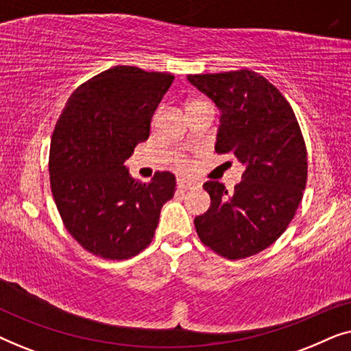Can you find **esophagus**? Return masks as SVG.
<instances>
[{"label": "esophagus", "instance_id": "esophagus-1", "mask_svg": "<svg viewBox=\"0 0 351 351\" xmlns=\"http://www.w3.org/2000/svg\"><path fill=\"white\" fill-rule=\"evenodd\" d=\"M198 184H196L195 180H189L185 179V177H180V179H177V186H179L180 190H189V189H193V186H196Z\"/></svg>", "mask_w": 351, "mask_h": 351}]
</instances>
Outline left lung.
I'll return each mask as SVG.
<instances>
[{
    "mask_svg": "<svg viewBox=\"0 0 351 351\" xmlns=\"http://www.w3.org/2000/svg\"><path fill=\"white\" fill-rule=\"evenodd\" d=\"M219 108L215 152L234 155L244 171L230 191L217 180L196 215V233L222 257L244 258L271 246L294 219L306 184V148L291 105L251 70L189 75Z\"/></svg>",
    "mask_w": 351,
    "mask_h": 351,
    "instance_id": "8db88e82",
    "label": "left lung"
}]
</instances>
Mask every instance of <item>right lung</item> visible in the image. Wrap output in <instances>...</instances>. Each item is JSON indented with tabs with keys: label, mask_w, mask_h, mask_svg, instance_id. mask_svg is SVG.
Wrapping results in <instances>:
<instances>
[{
	"label": "right lung",
	"mask_w": 351,
	"mask_h": 351,
	"mask_svg": "<svg viewBox=\"0 0 351 351\" xmlns=\"http://www.w3.org/2000/svg\"><path fill=\"white\" fill-rule=\"evenodd\" d=\"M172 81L171 73L117 65L81 84L62 110L51 138V190L65 228L94 256H137L174 196V174L138 182L124 165L150 136Z\"/></svg>",
	"instance_id": "right-lung-1"
}]
</instances>
